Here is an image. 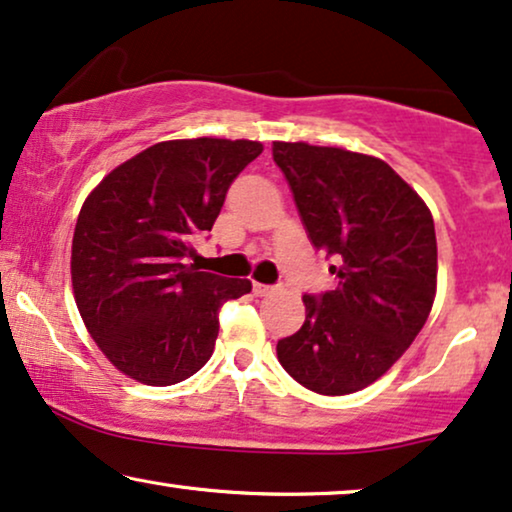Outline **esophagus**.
<instances>
[{
	"label": "esophagus",
	"mask_w": 512,
	"mask_h": 512,
	"mask_svg": "<svg viewBox=\"0 0 512 512\" xmlns=\"http://www.w3.org/2000/svg\"><path fill=\"white\" fill-rule=\"evenodd\" d=\"M276 288L274 285H264V283H252V292H255L257 297H264V295H271Z\"/></svg>",
	"instance_id": "esophagus-1"
}]
</instances>
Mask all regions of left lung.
<instances>
[{"mask_svg": "<svg viewBox=\"0 0 512 512\" xmlns=\"http://www.w3.org/2000/svg\"><path fill=\"white\" fill-rule=\"evenodd\" d=\"M313 248L335 264L337 288L304 295L306 320L278 339V363L320 395L377 381L424 327L435 299L431 210L381 159L339 147L274 142Z\"/></svg>", "mask_w": 512, "mask_h": 512, "instance_id": "8db88e82", "label": "left lung"}]
</instances>
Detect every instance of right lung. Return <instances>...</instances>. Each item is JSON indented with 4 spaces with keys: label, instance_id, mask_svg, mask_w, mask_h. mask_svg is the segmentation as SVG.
<instances>
[{
    "label": "right lung",
    "instance_id": "1",
    "mask_svg": "<svg viewBox=\"0 0 512 512\" xmlns=\"http://www.w3.org/2000/svg\"><path fill=\"white\" fill-rule=\"evenodd\" d=\"M262 154L252 140H168L114 168L81 206L72 288L84 323L117 370L170 386L213 356L220 309L252 290L187 264L231 182Z\"/></svg>",
    "mask_w": 512,
    "mask_h": 512
}]
</instances>
